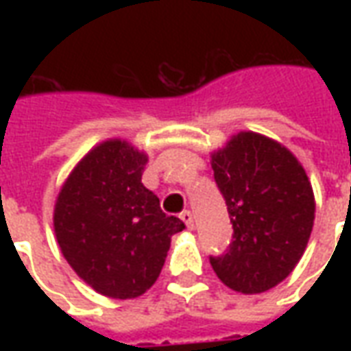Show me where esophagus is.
<instances>
[{
    "label": "esophagus",
    "mask_w": 351,
    "mask_h": 351,
    "mask_svg": "<svg viewBox=\"0 0 351 351\" xmlns=\"http://www.w3.org/2000/svg\"><path fill=\"white\" fill-rule=\"evenodd\" d=\"M180 220L186 223V228L193 229V216H191L190 210H184V213H180Z\"/></svg>",
    "instance_id": "obj_1"
}]
</instances>
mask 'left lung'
<instances>
[{
  "label": "left lung",
  "instance_id": "left-lung-1",
  "mask_svg": "<svg viewBox=\"0 0 351 351\" xmlns=\"http://www.w3.org/2000/svg\"><path fill=\"white\" fill-rule=\"evenodd\" d=\"M214 180L233 223V243L210 258L216 276L244 295L289 276L306 250L316 201L301 161L254 131H241L210 154Z\"/></svg>",
  "mask_w": 351,
  "mask_h": 351
}]
</instances>
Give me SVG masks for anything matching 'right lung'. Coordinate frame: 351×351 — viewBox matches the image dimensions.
<instances>
[{"label": "right lung", "mask_w": 351, "mask_h": 351, "mask_svg": "<svg viewBox=\"0 0 351 351\" xmlns=\"http://www.w3.org/2000/svg\"><path fill=\"white\" fill-rule=\"evenodd\" d=\"M148 156L107 138L75 165L54 205V233L71 269L97 293L135 299L154 286L171 237L186 226L141 182Z\"/></svg>", "instance_id": "add662e5"}]
</instances>
